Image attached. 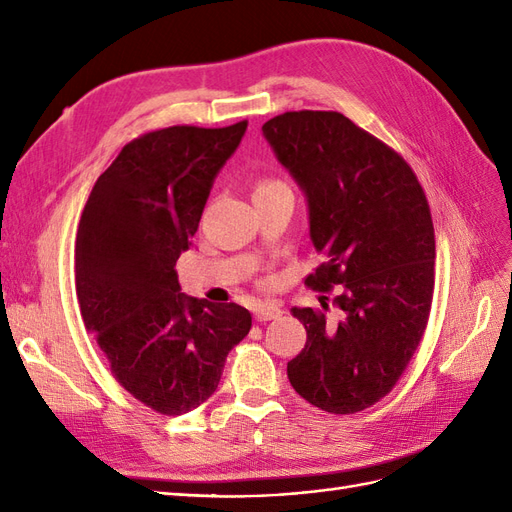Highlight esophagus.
Here are the masks:
<instances>
[{
    "label": "esophagus",
    "instance_id": "esophagus-1",
    "mask_svg": "<svg viewBox=\"0 0 512 512\" xmlns=\"http://www.w3.org/2000/svg\"><path fill=\"white\" fill-rule=\"evenodd\" d=\"M282 316V309L277 307V305H258L256 309H254V318L258 320V322H267V320H275V318H280Z\"/></svg>",
    "mask_w": 512,
    "mask_h": 512
}]
</instances>
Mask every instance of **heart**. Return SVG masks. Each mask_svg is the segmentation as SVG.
Masks as SVG:
<instances>
[{"label": "heart", "mask_w": 512, "mask_h": 512, "mask_svg": "<svg viewBox=\"0 0 512 512\" xmlns=\"http://www.w3.org/2000/svg\"><path fill=\"white\" fill-rule=\"evenodd\" d=\"M277 190H290V188H288V185H286L284 181H280V179H271V177L258 179L256 185H254V198H256V196L271 194V192H277Z\"/></svg>", "instance_id": "1"}]
</instances>
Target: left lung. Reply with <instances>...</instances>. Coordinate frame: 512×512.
<instances>
[{
    "instance_id": "left-lung-1",
    "label": "left lung",
    "mask_w": 512,
    "mask_h": 512,
    "mask_svg": "<svg viewBox=\"0 0 512 512\" xmlns=\"http://www.w3.org/2000/svg\"><path fill=\"white\" fill-rule=\"evenodd\" d=\"M309 205L322 254L305 286L329 292L342 316L292 307L307 344L288 380L309 404L354 414L393 391L425 335L436 237L423 185L399 153L337 111H288L262 126Z\"/></svg>"
}]
</instances>
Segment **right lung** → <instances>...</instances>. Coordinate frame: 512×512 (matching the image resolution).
Returning <instances> with one entry per match:
<instances>
[{"label": "right lung", "mask_w": 512, "mask_h": 512, "mask_svg": "<svg viewBox=\"0 0 512 512\" xmlns=\"http://www.w3.org/2000/svg\"><path fill=\"white\" fill-rule=\"evenodd\" d=\"M245 128L243 119L134 138L98 177L76 230L74 280L85 327L123 389L166 416L190 412L215 393L228 352L252 329V314L237 303L181 294L175 271Z\"/></svg>", "instance_id": "1"}]
</instances>
